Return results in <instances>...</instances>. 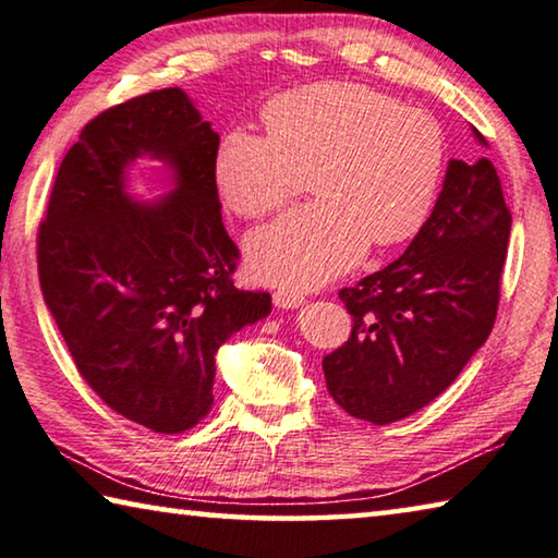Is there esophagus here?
Segmentation results:
<instances>
[{
    "instance_id": "1",
    "label": "esophagus",
    "mask_w": 558,
    "mask_h": 558,
    "mask_svg": "<svg viewBox=\"0 0 558 558\" xmlns=\"http://www.w3.org/2000/svg\"><path fill=\"white\" fill-rule=\"evenodd\" d=\"M274 306L277 308H296L304 304V296H299L296 291H289V289H279L274 291Z\"/></svg>"
}]
</instances>
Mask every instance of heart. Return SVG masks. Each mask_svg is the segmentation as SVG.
Wrapping results in <instances>:
<instances>
[{
	"instance_id": "1",
	"label": "heart",
	"mask_w": 558,
	"mask_h": 558,
	"mask_svg": "<svg viewBox=\"0 0 558 558\" xmlns=\"http://www.w3.org/2000/svg\"><path fill=\"white\" fill-rule=\"evenodd\" d=\"M267 135L227 131L215 180L240 217L284 207L312 182L318 199L246 240L254 277L296 289L322 287L359 262L368 242L410 240L435 205L445 170L440 123L368 86L324 81L274 96Z\"/></svg>"
}]
</instances>
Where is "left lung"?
<instances>
[{"mask_svg": "<svg viewBox=\"0 0 558 558\" xmlns=\"http://www.w3.org/2000/svg\"><path fill=\"white\" fill-rule=\"evenodd\" d=\"M472 133L487 145L477 128ZM509 230L495 166L450 160L403 257L339 291L353 328L324 359V376L345 413L388 425L452 386L495 326Z\"/></svg>", "mask_w": 558, "mask_h": 558, "instance_id": "left-lung-1", "label": "left lung"}]
</instances>
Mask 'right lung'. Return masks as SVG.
<instances>
[{"instance_id":"right-lung-1","label":"right lung","mask_w":558,"mask_h":558,"mask_svg":"<svg viewBox=\"0 0 558 558\" xmlns=\"http://www.w3.org/2000/svg\"><path fill=\"white\" fill-rule=\"evenodd\" d=\"M217 145L182 88L108 108L61 160L39 225L44 301L73 363L108 408L153 433L209 413L219 345L271 312L267 291L232 281L240 250L219 213ZM138 157L171 172L155 204L126 193Z\"/></svg>"}]
</instances>
